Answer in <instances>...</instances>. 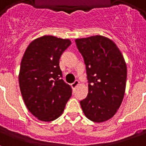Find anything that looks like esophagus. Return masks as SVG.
I'll use <instances>...</instances> for the list:
<instances>
[{
  "mask_svg": "<svg viewBox=\"0 0 146 146\" xmlns=\"http://www.w3.org/2000/svg\"><path fill=\"white\" fill-rule=\"evenodd\" d=\"M80 84V82H79V81H78V80H76L75 82H73V83H72V84H71V86H72V88H73V89H75L76 87L78 85Z\"/></svg>",
  "mask_w": 146,
  "mask_h": 146,
  "instance_id": "obj_1",
  "label": "esophagus"
}]
</instances>
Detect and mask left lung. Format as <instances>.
<instances>
[{"label":"left lung","instance_id":"1","mask_svg":"<svg viewBox=\"0 0 146 146\" xmlns=\"http://www.w3.org/2000/svg\"><path fill=\"white\" fill-rule=\"evenodd\" d=\"M78 50L86 66L89 92L80 102L83 113L96 123L111 119L124 97L127 70L114 42L102 35L77 38Z\"/></svg>","mask_w":146,"mask_h":146}]
</instances>
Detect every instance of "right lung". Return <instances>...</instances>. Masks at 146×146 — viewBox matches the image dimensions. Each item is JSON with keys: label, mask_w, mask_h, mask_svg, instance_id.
<instances>
[{"label": "right lung", "mask_w": 146, "mask_h": 146, "mask_svg": "<svg viewBox=\"0 0 146 146\" xmlns=\"http://www.w3.org/2000/svg\"><path fill=\"white\" fill-rule=\"evenodd\" d=\"M70 39L44 35L31 42L20 64L19 83L26 108L39 120L49 122L63 113L72 89L61 79L59 60Z\"/></svg>", "instance_id": "right-lung-1"}]
</instances>
